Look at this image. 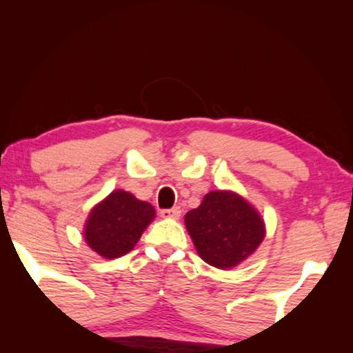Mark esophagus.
Returning a JSON list of instances; mask_svg holds the SVG:
<instances>
[{"label": "esophagus", "mask_w": 353, "mask_h": 353, "mask_svg": "<svg viewBox=\"0 0 353 353\" xmlns=\"http://www.w3.org/2000/svg\"><path fill=\"white\" fill-rule=\"evenodd\" d=\"M161 216H163V219L178 220L181 216V210H180V207H172V209L161 210Z\"/></svg>", "instance_id": "34e87169"}]
</instances>
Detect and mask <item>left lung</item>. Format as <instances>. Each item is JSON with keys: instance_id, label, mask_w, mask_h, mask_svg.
<instances>
[{"instance_id": "8db88e82", "label": "left lung", "mask_w": 353, "mask_h": 353, "mask_svg": "<svg viewBox=\"0 0 353 353\" xmlns=\"http://www.w3.org/2000/svg\"><path fill=\"white\" fill-rule=\"evenodd\" d=\"M192 244L205 263L220 270L238 267L265 239V221L248 199L234 191L207 192L185 215Z\"/></svg>"}]
</instances>
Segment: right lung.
<instances>
[{
  "label": "right lung",
  "instance_id": "right-lung-1",
  "mask_svg": "<svg viewBox=\"0 0 353 353\" xmlns=\"http://www.w3.org/2000/svg\"><path fill=\"white\" fill-rule=\"evenodd\" d=\"M156 219V209L132 192L115 190L91 209L83 228L90 249L104 259L128 254Z\"/></svg>",
  "mask_w": 353,
  "mask_h": 353
}]
</instances>
